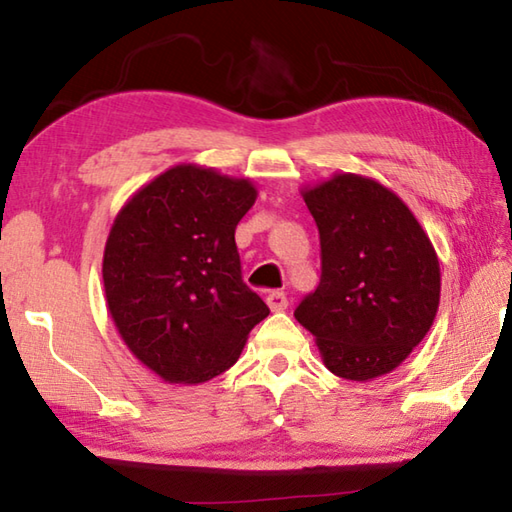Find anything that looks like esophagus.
<instances>
[{"label":"esophagus","mask_w":512,"mask_h":512,"mask_svg":"<svg viewBox=\"0 0 512 512\" xmlns=\"http://www.w3.org/2000/svg\"><path fill=\"white\" fill-rule=\"evenodd\" d=\"M266 304H268L270 310H273V313H282V310L288 308V299H286L284 293H279V290H275V293H270L266 297Z\"/></svg>","instance_id":"obj_1"}]
</instances>
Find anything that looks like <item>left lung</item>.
Segmentation results:
<instances>
[{"label": "left lung", "mask_w": 512, "mask_h": 512, "mask_svg": "<svg viewBox=\"0 0 512 512\" xmlns=\"http://www.w3.org/2000/svg\"><path fill=\"white\" fill-rule=\"evenodd\" d=\"M322 242V279L295 310L330 373L370 382L395 370L435 322L442 273L404 199L355 173L302 188Z\"/></svg>", "instance_id": "left-lung-1"}]
</instances>
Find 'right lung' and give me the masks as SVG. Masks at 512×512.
Listing matches in <instances>:
<instances>
[{
	"label": "right lung",
	"mask_w": 512,
	"mask_h": 512,
	"mask_svg": "<svg viewBox=\"0 0 512 512\" xmlns=\"http://www.w3.org/2000/svg\"><path fill=\"white\" fill-rule=\"evenodd\" d=\"M257 199L248 177L177 164L119 208L104 246V295L119 337L168 384L233 366L268 306L242 279L235 228Z\"/></svg>",
	"instance_id": "add662e5"
}]
</instances>
